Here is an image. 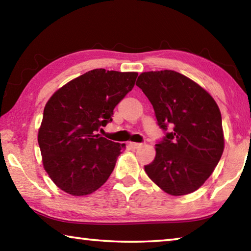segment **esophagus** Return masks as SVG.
I'll return each instance as SVG.
<instances>
[{
	"mask_svg": "<svg viewBox=\"0 0 251 251\" xmlns=\"http://www.w3.org/2000/svg\"><path fill=\"white\" fill-rule=\"evenodd\" d=\"M129 145H130L131 148H133V150H138V148H141L143 146V144H141V143H130Z\"/></svg>",
	"mask_w": 251,
	"mask_h": 251,
	"instance_id": "34e87169",
	"label": "esophagus"
}]
</instances>
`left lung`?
Segmentation results:
<instances>
[{
	"label": "left lung",
	"mask_w": 251,
	"mask_h": 251,
	"mask_svg": "<svg viewBox=\"0 0 251 251\" xmlns=\"http://www.w3.org/2000/svg\"><path fill=\"white\" fill-rule=\"evenodd\" d=\"M136 85L152 105L166 133L156 156L145 166L148 177L165 193L182 196L203 185L222 158V114L211 95L175 71L145 72Z\"/></svg>",
	"instance_id": "obj_1"
}]
</instances>
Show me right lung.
<instances>
[{
	"label": "right lung",
	"instance_id": "obj_1",
	"mask_svg": "<svg viewBox=\"0 0 251 251\" xmlns=\"http://www.w3.org/2000/svg\"><path fill=\"white\" fill-rule=\"evenodd\" d=\"M137 75L96 69L50 96L37 141L44 169L59 189L86 196L108 179L126 146L97 131L113 121L114 108L133 90Z\"/></svg>",
	"mask_w": 251,
	"mask_h": 251
}]
</instances>
